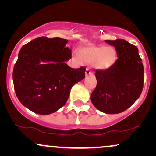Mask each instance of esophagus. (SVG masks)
I'll list each match as a JSON object with an SVG mask.
<instances>
[{
	"label": "esophagus",
	"instance_id": "obj_1",
	"mask_svg": "<svg viewBox=\"0 0 156 156\" xmlns=\"http://www.w3.org/2000/svg\"><path fill=\"white\" fill-rule=\"evenodd\" d=\"M85 73H86V76H89V75H92V71L89 68H87Z\"/></svg>",
	"mask_w": 156,
	"mask_h": 156
}]
</instances>
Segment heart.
Wrapping results in <instances>:
<instances>
[{
    "label": "heart",
    "instance_id": "1",
    "mask_svg": "<svg viewBox=\"0 0 156 156\" xmlns=\"http://www.w3.org/2000/svg\"><path fill=\"white\" fill-rule=\"evenodd\" d=\"M78 57L82 63H93L96 69L106 70L115 63L117 53L112 47L90 45L80 49L78 52Z\"/></svg>",
    "mask_w": 156,
    "mask_h": 156
}]
</instances>
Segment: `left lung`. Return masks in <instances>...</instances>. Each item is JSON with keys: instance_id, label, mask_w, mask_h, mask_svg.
Here are the masks:
<instances>
[{"instance_id": "1", "label": "left lung", "mask_w": 156, "mask_h": 156, "mask_svg": "<svg viewBox=\"0 0 156 156\" xmlns=\"http://www.w3.org/2000/svg\"><path fill=\"white\" fill-rule=\"evenodd\" d=\"M105 42L115 47L118 58L106 70L95 71L97 86L91 101L102 112L119 114L130 108L140 96L144 67L136 46L122 39Z\"/></svg>"}]
</instances>
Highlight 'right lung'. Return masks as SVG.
<instances>
[{
    "instance_id": "1",
    "label": "right lung",
    "mask_w": 156,
    "mask_h": 156,
    "mask_svg": "<svg viewBox=\"0 0 156 156\" xmlns=\"http://www.w3.org/2000/svg\"><path fill=\"white\" fill-rule=\"evenodd\" d=\"M65 39L41 37L23 45L14 66L15 91L20 103L39 114L56 112L67 102L73 86L85 77V67L65 63L72 52Z\"/></svg>"
}]
</instances>
